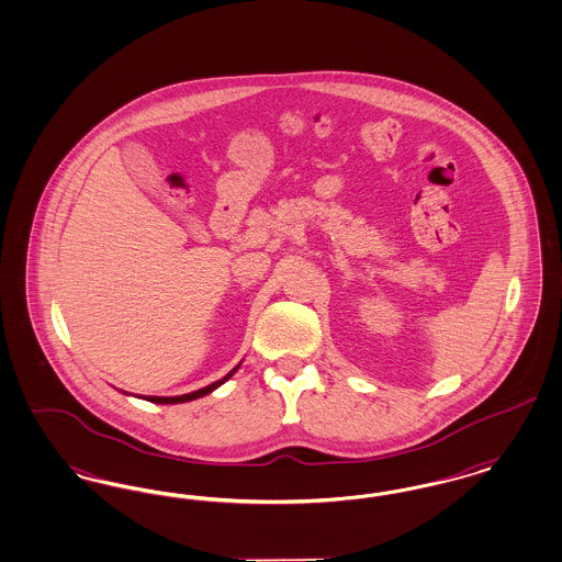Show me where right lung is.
I'll list each match as a JSON object with an SVG mask.
<instances>
[{
    "label": "right lung",
    "mask_w": 562,
    "mask_h": 562,
    "mask_svg": "<svg viewBox=\"0 0 562 562\" xmlns=\"http://www.w3.org/2000/svg\"><path fill=\"white\" fill-rule=\"evenodd\" d=\"M238 370V366L229 372V374H225L222 381L213 382V384H209V386H204V389H199V391H194V393H188V395H180V397H146L148 402H153V404H183V402H192V400H199L202 395H206V393H211L213 389H217L220 384H224L234 372Z\"/></svg>",
    "instance_id": "1"
}]
</instances>
